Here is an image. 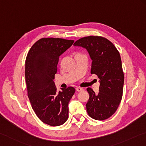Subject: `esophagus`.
Listing matches in <instances>:
<instances>
[{"instance_id":"obj_1","label":"esophagus","mask_w":146,"mask_h":146,"mask_svg":"<svg viewBox=\"0 0 146 146\" xmlns=\"http://www.w3.org/2000/svg\"><path fill=\"white\" fill-rule=\"evenodd\" d=\"M76 91H78V92H81V91L83 90V89L82 88H80V87H76Z\"/></svg>"}]
</instances>
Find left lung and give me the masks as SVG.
<instances>
[{
  "label": "left lung",
  "mask_w": 146,
  "mask_h": 146,
  "mask_svg": "<svg viewBox=\"0 0 146 146\" xmlns=\"http://www.w3.org/2000/svg\"><path fill=\"white\" fill-rule=\"evenodd\" d=\"M74 45L88 51L92 61L90 72L99 79L98 94L87 88L90 95L86 104L87 113L98 121L108 119L118 108L123 92L124 76L119 51L110 41L96 36L81 38Z\"/></svg>",
  "instance_id": "8db88e82"
}]
</instances>
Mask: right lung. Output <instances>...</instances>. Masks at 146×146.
<instances>
[{
    "instance_id": "obj_1",
    "label": "right lung",
    "mask_w": 146,
    "mask_h": 146,
    "mask_svg": "<svg viewBox=\"0 0 146 146\" xmlns=\"http://www.w3.org/2000/svg\"><path fill=\"white\" fill-rule=\"evenodd\" d=\"M74 42L62 38H42L30 48L25 60L28 98L38 118L51 126H60L66 121L68 103L75 93L72 86L57 91L54 82L59 58Z\"/></svg>"
}]
</instances>
